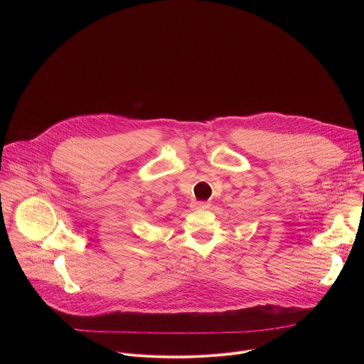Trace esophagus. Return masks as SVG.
<instances>
[{"label":"esophagus","instance_id":"34e87169","mask_svg":"<svg viewBox=\"0 0 364 364\" xmlns=\"http://www.w3.org/2000/svg\"><path fill=\"white\" fill-rule=\"evenodd\" d=\"M194 207L196 209H209L210 203L209 201H197V203H194Z\"/></svg>","mask_w":364,"mask_h":364}]
</instances>
